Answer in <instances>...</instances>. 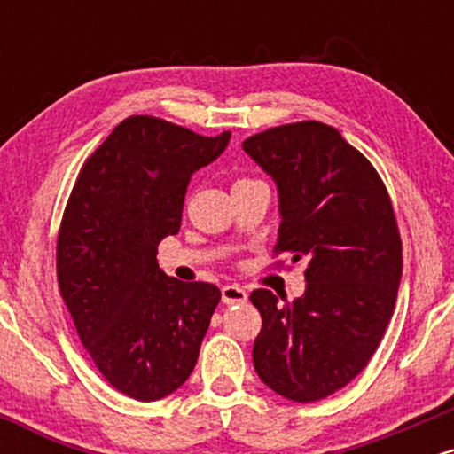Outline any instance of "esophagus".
<instances>
[{
	"mask_svg": "<svg viewBox=\"0 0 454 454\" xmlns=\"http://www.w3.org/2000/svg\"><path fill=\"white\" fill-rule=\"evenodd\" d=\"M222 301L226 305H237V303H245L247 301V293L241 288V286H223L222 288Z\"/></svg>",
	"mask_w": 454,
	"mask_h": 454,
	"instance_id": "esophagus-1",
	"label": "esophagus"
}]
</instances>
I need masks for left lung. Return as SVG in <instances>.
Wrapping results in <instances>:
<instances>
[{
	"instance_id": "1",
	"label": "left lung",
	"mask_w": 454,
	"mask_h": 454,
	"mask_svg": "<svg viewBox=\"0 0 454 454\" xmlns=\"http://www.w3.org/2000/svg\"><path fill=\"white\" fill-rule=\"evenodd\" d=\"M243 151L278 185L275 252L309 258L305 293L281 304L254 290L262 316L254 367L290 401H317L367 367L393 316L401 239L387 187L335 128L301 121L249 137Z\"/></svg>"
}]
</instances>
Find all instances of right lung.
Returning a JSON list of instances; mask_svg holds the SVG:
<instances>
[{"mask_svg": "<svg viewBox=\"0 0 454 454\" xmlns=\"http://www.w3.org/2000/svg\"><path fill=\"white\" fill-rule=\"evenodd\" d=\"M231 132L200 137L128 117L78 173L57 239V279L100 373L119 393L158 401L190 378L222 293L168 278L158 245L176 234L187 184Z\"/></svg>", "mask_w": 454, "mask_h": 454, "instance_id": "obj_1", "label": "right lung"}]
</instances>
